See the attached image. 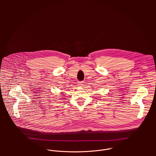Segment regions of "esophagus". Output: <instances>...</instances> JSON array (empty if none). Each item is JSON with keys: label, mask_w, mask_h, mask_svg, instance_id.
<instances>
[{"label": "esophagus", "mask_w": 156, "mask_h": 156, "mask_svg": "<svg viewBox=\"0 0 156 156\" xmlns=\"http://www.w3.org/2000/svg\"><path fill=\"white\" fill-rule=\"evenodd\" d=\"M83 85V83L82 81H78V86H79V87H82Z\"/></svg>", "instance_id": "34e87169"}]
</instances>
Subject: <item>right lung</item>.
Wrapping results in <instances>:
<instances>
[{
  "label": "right lung",
  "mask_w": 156,
  "mask_h": 156,
  "mask_svg": "<svg viewBox=\"0 0 156 156\" xmlns=\"http://www.w3.org/2000/svg\"><path fill=\"white\" fill-rule=\"evenodd\" d=\"M60 94H63L64 93H63V92H62V93H60ZM64 95H65V94H64Z\"/></svg>",
  "instance_id": "obj_1"
}]
</instances>
